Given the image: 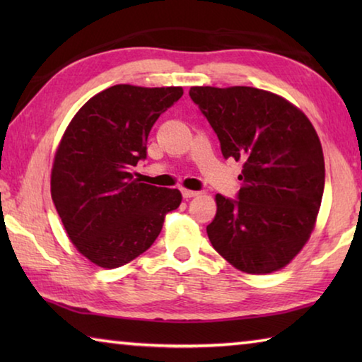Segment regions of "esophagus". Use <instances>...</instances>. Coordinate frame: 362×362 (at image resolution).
<instances>
[{
    "mask_svg": "<svg viewBox=\"0 0 362 362\" xmlns=\"http://www.w3.org/2000/svg\"><path fill=\"white\" fill-rule=\"evenodd\" d=\"M182 194H183V198H194V196H198V194H201L199 192H194V189H187V188H182Z\"/></svg>",
    "mask_w": 362,
    "mask_h": 362,
    "instance_id": "esophagus-1",
    "label": "esophagus"
}]
</instances>
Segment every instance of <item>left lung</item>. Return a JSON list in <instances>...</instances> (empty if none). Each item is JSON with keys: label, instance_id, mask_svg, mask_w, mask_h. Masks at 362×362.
<instances>
[{"label": "left lung", "instance_id": "8db88e82", "mask_svg": "<svg viewBox=\"0 0 362 362\" xmlns=\"http://www.w3.org/2000/svg\"><path fill=\"white\" fill-rule=\"evenodd\" d=\"M189 97L222 155L243 164L238 199L216 194L211 244L243 273L278 272L310 240L321 207L326 170L313 124L284 97L249 86H193Z\"/></svg>", "mask_w": 362, "mask_h": 362}]
</instances>
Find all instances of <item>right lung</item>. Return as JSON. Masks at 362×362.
Instances as JSON below:
<instances>
[{
	"label": "right lung",
	"mask_w": 362,
	"mask_h": 362,
	"mask_svg": "<svg viewBox=\"0 0 362 362\" xmlns=\"http://www.w3.org/2000/svg\"><path fill=\"white\" fill-rule=\"evenodd\" d=\"M180 86L116 84L84 103L54 155L51 196L73 246L100 268L144 254L166 214L182 203L177 188L134 179L159 115L182 97Z\"/></svg>",
	"instance_id": "right-lung-1"
}]
</instances>
